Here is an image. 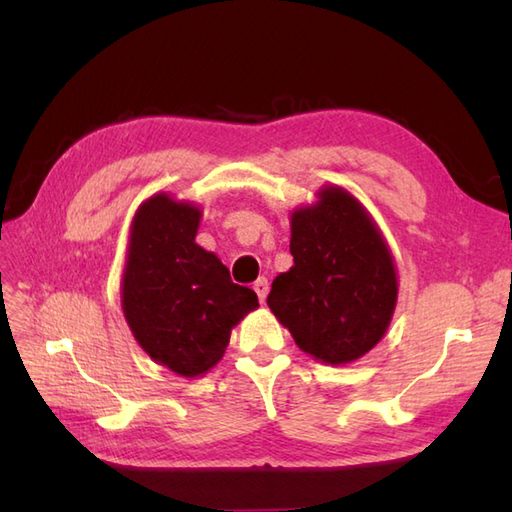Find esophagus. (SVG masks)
<instances>
[{
  "instance_id": "34e87169",
  "label": "esophagus",
  "mask_w": 512,
  "mask_h": 512,
  "mask_svg": "<svg viewBox=\"0 0 512 512\" xmlns=\"http://www.w3.org/2000/svg\"><path fill=\"white\" fill-rule=\"evenodd\" d=\"M254 290H256V294H258V301L265 303V301H267V294H269V282H267V277H258L256 284H254Z\"/></svg>"
}]
</instances>
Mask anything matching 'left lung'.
Returning a JSON list of instances; mask_svg holds the SVG:
<instances>
[{
	"instance_id": "8db88e82",
	"label": "left lung",
	"mask_w": 512,
	"mask_h": 512,
	"mask_svg": "<svg viewBox=\"0 0 512 512\" xmlns=\"http://www.w3.org/2000/svg\"><path fill=\"white\" fill-rule=\"evenodd\" d=\"M290 215L294 265L271 284L267 305L305 354L348 365L374 348L397 305V269L369 211L339 185Z\"/></svg>"
}]
</instances>
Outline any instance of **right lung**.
Returning a JSON list of instances; mask_svg holds the SVG:
<instances>
[{"instance_id":"right-lung-1","label":"right lung","mask_w":512,"mask_h":512,"mask_svg":"<svg viewBox=\"0 0 512 512\" xmlns=\"http://www.w3.org/2000/svg\"><path fill=\"white\" fill-rule=\"evenodd\" d=\"M203 211L166 192L149 196L130 226L121 309L153 361L198 378L222 361L230 331L258 307L252 288L196 243Z\"/></svg>"}]
</instances>
